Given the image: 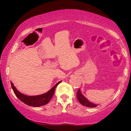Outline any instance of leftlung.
Wrapping results in <instances>:
<instances>
[{"label":"left lung","instance_id":"obj_1","mask_svg":"<svg viewBox=\"0 0 131 131\" xmlns=\"http://www.w3.org/2000/svg\"><path fill=\"white\" fill-rule=\"evenodd\" d=\"M76 97H77L78 100H79V103H81V105H82L83 106H88V107H91V108H94L97 106V105L94 104L92 102H90L89 100L87 99L84 96H83V95L82 94L80 89H78L77 92V94H76Z\"/></svg>","mask_w":131,"mask_h":131}]
</instances>
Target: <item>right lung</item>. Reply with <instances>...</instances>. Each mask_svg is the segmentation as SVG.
Masks as SVG:
<instances>
[{
	"label": "right lung",
	"mask_w": 131,
	"mask_h": 131,
	"mask_svg": "<svg viewBox=\"0 0 131 131\" xmlns=\"http://www.w3.org/2000/svg\"><path fill=\"white\" fill-rule=\"evenodd\" d=\"M61 81L58 82L57 84H55L49 91L43 94L39 95H34V96H28L25 94H23L18 91L15 88V87L13 85V84L11 82L12 88L13 89V91L14 92L15 94L18 99H19L21 101L23 102L25 104L32 106L34 107H38V106H43V105L47 104L51 100V99L53 97L54 92H55V88L60 84Z\"/></svg>",
	"instance_id": "right-lung-1"
}]
</instances>
